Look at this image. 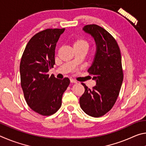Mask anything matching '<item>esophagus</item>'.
I'll return each mask as SVG.
<instances>
[{
	"instance_id": "34e87169",
	"label": "esophagus",
	"mask_w": 146,
	"mask_h": 146,
	"mask_svg": "<svg viewBox=\"0 0 146 146\" xmlns=\"http://www.w3.org/2000/svg\"><path fill=\"white\" fill-rule=\"evenodd\" d=\"M70 82H71V83H74V84L77 83V82H76V80H73V79H70Z\"/></svg>"
}]
</instances>
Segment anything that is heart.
Here are the masks:
<instances>
[{"mask_svg":"<svg viewBox=\"0 0 146 146\" xmlns=\"http://www.w3.org/2000/svg\"><path fill=\"white\" fill-rule=\"evenodd\" d=\"M73 46L74 49H84L87 51L90 46V42L87 39L78 37L74 39L73 41Z\"/></svg>","mask_w":146,"mask_h":146,"instance_id":"1","label":"heart"}]
</instances>
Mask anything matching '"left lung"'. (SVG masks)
Returning <instances> with one entry per match:
<instances>
[{
	"mask_svg": "<svg viewBox=\"0 0 146 146\" xmlns=\"http://www.w3.org/2000/svg\"><path fill=\"white\" fill-rule=\"evenodd\" d=\"M83 29L97 44L95 60L88 71L96 86L90 90L82 83L85 91L79 102L86 114L100 117L111 110L119 95L123 78L120 50L115 38L102 27L89 24Z\"/></svg>",
	"mask_w": 146,
	"mask_h": 146,
	"instance_id": "1",
	"label": "left lung"
}]
</instances>
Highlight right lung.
Wrapping results in <instances>:
<instances>
[{
  "label": "right lung",
  "instance_id": "add662e5",
  "mask_svg": "<svg viewBox=\"0 0 146 146\" xmlns=\"http://www.w3.org/2000/svg\"><path fill=\"white\" fill-rule=\"evenodd\" d=\"M65 29H46L29 40L20 64L21 85L28 105L42 116L55 113L70 85L68 78H56L48 73L55 65V47Z\"/></svg>",
  "mask_w": 146,
  "mask_h": 146
}]
</instances>
